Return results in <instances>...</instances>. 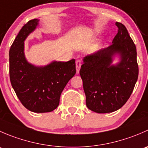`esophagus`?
Listing matches in <instances>:
<instances>
[{
  "mask_svg": "<svg viewBox=\"0 0 148 148\" xmlns=\"http://www.w3.org/2000/svg\"><path fill=\"white\" fill-rule=\"evenodd\" d=\"M82 62L80 60H77L76 61V69H77V74H78L79 73V69L80 67H81Z\"/></svg>",
  "mask_w": 148,
  "mask_h": 148,
  "instance_id": "1",
  "label": "esophagus"
}]
</instances>
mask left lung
Here are the masks:
<instances>
[{
	"label": "left lung",
	"instance_id": "obj_1",
	"mask_svg": "<svg viewBox=\"0 0 148 148\" xmlns=\"http://www.w3.org/2000/svg\"><path fill=\"white\" fill-rule=\"evenodd\" d=\"M118 31L112 44L87 55L79 74L86 107L97 113L112 112L121 108L132 93L138 78L136 46L126 27L116 22ZM121 62L111 64L115 54Z\"/></svg>",
	"mask_w": 148,
	"mask_h": 148
}]
</instances>
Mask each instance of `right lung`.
Instances as JSON below:
<instances>
[{
  "label": "right lung",
  "mask_w": 148,
  "mask_h": 148,
  "mask_svg": "<svg viewBox=\"0 0 148 148\" xmlns=\"http://www.w3.org/2000/svg\"><path fill=\"white\" fill-rule=\"evenodd\" d=\"M38 23L37 18L22 27L9 51V74L12 86L23 106L33 112L53 111L59 104L61 94L76 74L75 59L53 62L35 66L26 61L24 41Z\"/></svg>",
  "instance_id": "1"
}]
</instances>
